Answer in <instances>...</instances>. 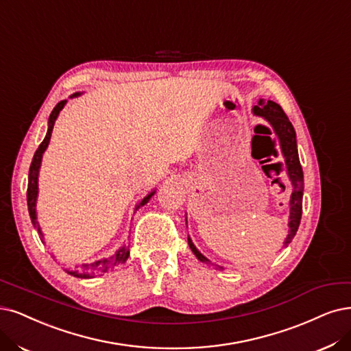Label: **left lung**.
Masks as SVG:
<instances>
[{"instance_id":"obj_1","label":"left lung","mask_w":351,"mask_h":351,"mask_svg":"<svg viewBox=\"0 0 351 351\" xmlns=\"http://www.w3.org/2000/svg\"><path fill=\"white\" fill-rule=\"evenodd\" d=\"M253 112L256 115H261L263 119H266L270 125L274 127L275 133L280 141V147L282 153L285 156V162H287L288 167V175L291 178V182L293 186V192L291 197V215H289V234L285 240V245H288L292 239L295 237L298 227H300L301 223V217H302V195H304V172H302V166L300 162V156H298V149H296V133L292 123L289 121L288 115L285 114L282 107L279 104L274 101H266L261 99L257 106H254ZM188 244L191 250L198 257V261H201L205 265H211L208 258L202 256L195 245H193L192 240L188 237Z\"/></svg>"}]
</instances>
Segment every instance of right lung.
I'll list each match as a JSON object with an SVG mask.
<instances>
[{
    "mask_svg": "<svg viewBox=\"0 0 351 351\" xmlns=\"http://www.w3.org/2000/svg\"><path fill=\"white\" fill-rule=\"evenodd\" d=\"M80 95V94H73V97ZM64 104H66V99L64 101H60L56 104V107L53 108V111H51L50 117H49V130H47V134L45 137V140L40 143V146H38V149L36 150L34 156H33V160H32V165H30V171H29V185H27V206H29V214H30V218H32V223L34 226V228L38 231V236L43 237L42 231H40V227H38V223H37V217H36V198H37V176H38V169H40V162H42V156L49 145L50 141V136H51V130H53V124H55V120L58 119V115L60 112V110L64 107ZM154 192L149 193V195L143 199L138 205L137 208H140L141 205H145L153 195ZM130 252H128V247H123L120 249L119 252H117L114 256L108 257V258H104V261H98V262H94V263H89V265H82L81 267H77L75 271H69L71 275L73 276H77V278H93L94 275H98V274H106V271L117 267L119 265L124 263L127 261Z\"/></svg>",
    "mask_w": 351,
    "mask_h": 351,
    "instance_id": "add662e5",
    "label": "right lung"
}]
</instances>
